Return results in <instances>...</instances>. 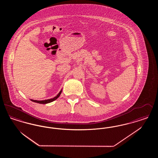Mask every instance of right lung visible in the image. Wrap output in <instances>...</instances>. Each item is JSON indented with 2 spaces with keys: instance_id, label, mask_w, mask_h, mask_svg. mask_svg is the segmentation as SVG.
I'll list each match as a JSON object with an SVG mask.
<instances>
[{
  "instance_id": "obj_1",
  "label": "right lung",
  "mask_w": 158,
  "mask_h": 158,
  "mask_svg": "<svg viewBox=\"0 0 158 158\" xmlns=\"http://www.w3.org/2000/svg\"><path fill=\"white\" fill-rule=\"evenodd\" d=\"M61 92H62V89H61V90L60 91V92L57 94V95L56 97H54L53 98H52V99H45V100H42V101L34 100V99H30V100L31 101H32V102H37V103H38V104H48V103H50V102H53V101H55L56 99H57V98H59V96L60 95V94H61Z\"/></svg>"
}]
</instances>
